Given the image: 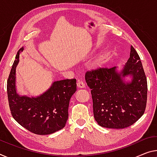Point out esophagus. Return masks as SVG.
<instances>
[{"instance_id": "34e87169", "label": "esophagus", "mask_w": 157, "mask_h": 157, "mask_svg": "<svg viewBox=\"0 0 157 157\" xmlns=\"http://www.w3.org/2000/svg\"><path fill=\"white\" fill-rule=\"evenodd\" d=\"M77 84H78V86L79 88H84L85 87V84H84V82L82 81V80H78L77 82Z\"/></svg>"}]
</instances>
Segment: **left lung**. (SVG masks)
<instances>
[{"label": "left lung", "mask_w": 157, "mask_h": 157, "mask_svg": "<svg viewBox=\"0 0 157 157\" xmlns=\"http://www.w3.org/2000/svg\"><path fill=\"white\" fill-rule=\"evenodd\" d=\"M129 76L130 80L125 79ZM93 100L94 115L99 126L128 127L145 113L147 83L140 56L131 46L130 57L121 71L98 68L85 74Z\"/></svg>", "instance_id": "obj_1"}]
</instances>
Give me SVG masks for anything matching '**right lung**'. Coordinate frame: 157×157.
I'll return each instance as SVG.
<instances>
[{
	"instance_id": "obj_1",
	"label": "right lung",
	"mask_w": 157,
	"mask_h": 157,
	"mask_svg": "<svg viewBox=\"0 0 157 157\" xmlns=\"http://www.w3.org/2000/svg\"><path fill=\"white\" fill-rule=\"evenodd\" d=\"M17 52L7 82L9 106L13 118L27 130L38 135H49L61 130L68 118L71 96L77 90L75 79L54 82L49 89L36 97L20 96L16 89Z\"/></svg>"
}]
</instances>
